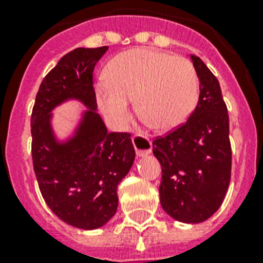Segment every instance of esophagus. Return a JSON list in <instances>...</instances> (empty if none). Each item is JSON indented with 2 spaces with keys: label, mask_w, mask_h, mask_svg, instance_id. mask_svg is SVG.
<instances>
[{
  "label": "esophagus",
  "mask_w": 263,
  "mask_h": 263,
  "mask_svg": "<svg viewBox=\"0 0 263 263\" xmlns=\"http://www.w3.org/2000/svg\"><path fill=\"white\" fill-rule=\"evenodd\" d=\"M132 144H134V147H135L136 156L138 157H146L148 156L150 153H152V140L148 139L147 136L144 135H135L132 138Z\"/></svg>",
  "instance_id": "esophagus-1"
}]
</instances>
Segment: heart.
<instances>
[{"label":"heart","instance_id":"b5f03b06","mask_svg":"<svg viewBox=\"0 0 263 263\" xmlns=\"http://www.w3.org/2000/svg\"><path fill=\"white\" fill-rule=\"evenodd\" d=\"M97 84V102L110 125L119 128L131 115V99L158 131L180 127L199 98V79L187 59L153 49H132L116 55Z\"/></svg>","mask_w":263,"mask_h":263}]
</instances>
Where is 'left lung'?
Instances as JSON below:
<instances>
[{"mask_svg": "<svg viewBox=\"0 0 263 263\" xmlns=\"http://www.w3.org/2000/svg\"><path fill=\"white\" fill-rule=\"evenodd\" d=\"M191 61L199 79L198 105L185 124L153 142V154L162 168V209L173 220L199 224L224 200L232 153L220 83L199 57L191 54Z\"/></svg>", "mask_w": 263, "mask_h": 263, "instance_id": "8db88e82", "label": "left lung"}]
</instances>
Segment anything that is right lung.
<instances>
[{
    "instance_id": "1",
    "label": "right lung",
    "mask_w": 263,
    "mask_h": 263,
    "mask_svg": "<svg viewBox=\"0 0 263 263\" xmlns=\"http://www.w3.org/2000/svg\"><path fill=\"white\" fill-rule=\"evenodd\" d=\"M107 50L78 47L42 80L31 116L32 162L39 190L50 210L75 228H101L119 206L117 187L135 161L131 135L107 132L97 111L92 72ZM78 102L85 107L69 134L54 128L57 107Z\"/></svg>"
}]
</instances>
